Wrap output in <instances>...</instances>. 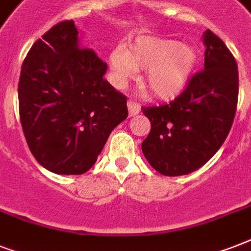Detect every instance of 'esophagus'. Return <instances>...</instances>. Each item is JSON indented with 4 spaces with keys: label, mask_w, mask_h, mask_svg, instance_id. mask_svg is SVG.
I'll list each match as a JSON object with an SVG mask.
<instances>
[{
    "label": "esophagus",
    "mask_w": 251,
    "mask_h": 251,
    "mask_svg": "<svg viewBox=\"0 0 251 251\" xmlns=\"http://www.w3.org/2000/svg\"><path fill=\"white\" fill-rule=\"evenodd\" d=\"M127 108H129V116L133 117V116H137L139 112H141V105L138 102L133 101V100H129L127 101Z\"/></svg>",
    "instance_id": "obj_1"
}]
</instances>
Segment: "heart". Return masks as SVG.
Listing matches in <instances>:
<instances>
[{
	"mask_svg": "<svg viewBox=\"0 0 251 251\" xmlns=\"http://www.w3.org/2000/svg\"><path fill=\"white\" fill-rule=\"evenodd\" d=\"M109 65L117 86H124L137 70H146L145 82L153 95L161 100H173L190 84L198 56L191 47L177 40L145 36L137 39L129 50H112Z\"/></svg>",
	"mask_w": 251,
	"mask_h": 251,
	"instance_id": "obj_1",
	"label": "heart"
}]
</instances>
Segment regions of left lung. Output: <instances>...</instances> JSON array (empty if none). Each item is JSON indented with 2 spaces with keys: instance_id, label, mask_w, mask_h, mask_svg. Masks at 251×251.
I'll return each instance as SVG.
<instances>
[{
  "instance_id": "obj_1",
  "label": "left lung",
  "mask_w": 251,
  "mask_h": 251,
  "mask_svg": "<svg viewBox=\"0 0 251 251\" xmlns=\"http://www.w3.org/2000/svg\"><path fill=\"white\" fill-rule=\"evenodd\" d=\"M204 70L171 104L142 108L151 131L143 155L160 175L183 176L206 164L233 124L238 98L237 64L212 31L203 33Z\"/></svg>"
}]
</instances>
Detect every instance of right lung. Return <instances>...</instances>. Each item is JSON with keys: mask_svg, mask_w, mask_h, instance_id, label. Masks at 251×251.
<instances>
[{"mask_svg": "<svg viewBox=\"0 0 251 251\" xmlns=\"http://www.w3.org/2000/svg\"><path fill=\"white\" fill-rule=\"evenodd\" d=\"M74 21L53 25L22 65L19 113L31 152L57 175H82L127 117L126 98L105 80L108 65L80 47Z\"/></svg>", "mask_w": 251, "mask_h": 251, "instance_id": "obj_1", "label": "right lung"}]
</instances>
